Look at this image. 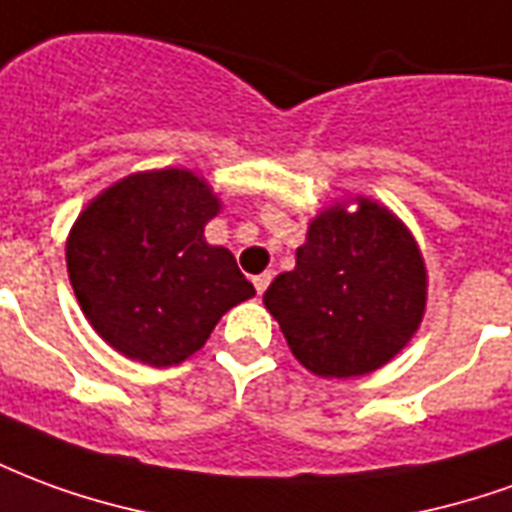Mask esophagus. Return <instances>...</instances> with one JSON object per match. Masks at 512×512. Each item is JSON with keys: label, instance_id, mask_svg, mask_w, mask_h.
<instances>
[{"label": "esophagus", "instance_id": "esophagus-1", "mask_svg": "<svg viewBox=\"0 0 512 512\" xmlns=\"http://www.w3.org/2000/svg\"><path fill=\"white\" fill-rule=\"evenodd\" d=\"M252 282H255L257 293H263V290L268 288V282H271V274H268V271H266V274H257V277L252 279Z\"/></svg>", "mask_w": 512, "mask_h": 512}]
</instances>
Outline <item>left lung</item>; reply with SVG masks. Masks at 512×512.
<instances>
[{
  "label": "left lung",
  "mask_w": 512,
  "mask_h": 512,
  "mask_svg": "<svg viewBox=\"0 0 512 512\" xmlns=\"http://www.w3.org/2000/svg\"><path fill=\"white\" fill-rule=\"evenodd\" d=\"M263 304L310 373L367 376L417 334L428 268L406 222L356 194L312 219L296 268L268 285Z\"/></svg>",
  "instance_id": "left-lung-1"
}]
</instances>
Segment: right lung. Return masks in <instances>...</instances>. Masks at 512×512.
<instances>
[{"instance_id":"add662e5","label":"right lung","mask_w":512,"mask_h":512,"mask_svg":"<svg viewBox=\"0 0 512 512\" xmlns=\"http://www.w3.org/2000/svg\"><path fill=\"white\" fill-rule=\"evenodd\" d=\"M219 194L191 169H145L115 180L76 216L65 263L98 337L117 354L172 367L197 354L252 282L224 246L205 241Z\"/></svg>"}]
</instances>
